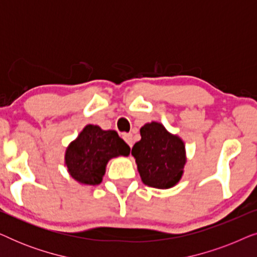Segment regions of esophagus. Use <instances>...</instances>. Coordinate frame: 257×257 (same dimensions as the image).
Instances as JSON below:
<instances>
[{"mask_svg": "<svg viewBox=\"0 0 257 257\" xmlns=\"http://www.w3.org/2000/svg\"><path fill=\"white\" fill-rule=\"evenodd\" d=\"M122 138H124L125 142L128 144L130 147L133 146V135L132 133H124V135H122Z\"/></svg>", "mask_w": 257, "mask_h": 257, "instance_id": "34e87169", "label": "esophagus"}]
</instances>
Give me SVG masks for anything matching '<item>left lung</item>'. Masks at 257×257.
<instances>
[{
  "label": "left lung",
  "mask_w": 257,
  "mask_h": 257,
  "mask_svg": "<svg viewBox=\"0 0 257 257\" xmlns=\"http://www.w3.org/2000/svg\"><path fill=\"white\" fill-rule=\"evenodd\" d=\"M142 139L132 147L144 184L167 189L180 181L186 164L185 144L160 122H147L140 128Z\"/></svg>",
  "instance_id": "8db88e82"
}]
</instances>
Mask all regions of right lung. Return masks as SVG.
I'll return each mask as SVG.
<instances>
[{
    "label": "right lung",
    "mask_w": 257,
    "mask_h": 257,
    "mask_svg": "<svg viewBox=\"0 0 257 257\" xmlns=\"http://www.w3.org/2000/svg\"><path fill=\"white\" fill-rule=\"evenodd\" d=\"M130 146L113 130L104 131L97 125H86L65 151V166L79 184L99 185L108 160L128 156Z\"/></svg>",
    "instance_id": "obj_1"
}]
</instances>
